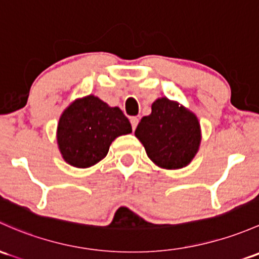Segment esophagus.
<instances>
[{"label":"esophagus","mask_w":259,"mask_h":259,"mask_svg":"<svg viewBox=\"0 0 259 259\" xmlns=\"http://www.w3.org/2000/svg\"><path fill=\"white\" fill-rule=\"evenodd\" d=\"M130 122H132V126H133V130L137 129L138 124H139V119L137 116H133V118H130Z\"/></svg>","instance_id":"1"}]
</instances>
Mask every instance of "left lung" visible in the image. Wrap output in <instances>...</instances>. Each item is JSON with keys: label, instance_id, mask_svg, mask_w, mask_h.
I'll return each instance as SVG.
<instances>
[{"label": "left lung", "instance_id": "obj_1", "mask_svg": "<svg viewBox=\"0 0 259 259\" xmlns=\"http://www.w3.org/2000/svg\"><path fill=\"white\" fill-rule=\"evenodd\" d=\"M135 137L154 164L175 170L189 165L197 154L201 127L192 111L164 97L152 103L151 114L139 122Z\"/></svg>", "mask_w": 259, "mask_h": 259}]
</instances>
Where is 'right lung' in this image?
I'll list each match as a JSON object with an SVG mask.
<instances>
[{
	"label": "right lung",
	"mask_w": 259,
	"mask_h": 259,
	"mask_svg": "<svg viewBox=\"0 0 259 259\" xmlns=\"http://www.w3.org/2000/svg\"><path fill=\"white\" fill-rule=\"evenodd\" d=\"M132 133L129 119L94 95L74 100L59 118L57 143L62 156L74 167H91L107 156L110 144Z\"/></svg>",
	"instance_id": "add662e5"
}]
</instances>
